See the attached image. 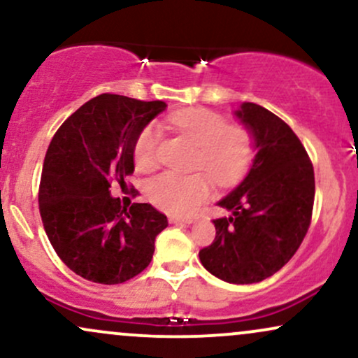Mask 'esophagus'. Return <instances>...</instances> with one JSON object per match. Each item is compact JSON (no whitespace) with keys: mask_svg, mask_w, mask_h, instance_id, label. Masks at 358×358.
Returning <instances> with one entry per match:
<instances>
[{"mask_svg":"<svg viewBox=\"0 0 358 358\" xmlns=\"http://www.w3.org/2000/svg\"><path fill=\"white\" fill-rule=\"evenodd\" d=\"M170 224H193L195 219L193 217H178V215H170L168 217Z\"/></svg>","mask_w":358,"mask_h":358,"instance_id":"1","label":"esophagus"}]
</instances>
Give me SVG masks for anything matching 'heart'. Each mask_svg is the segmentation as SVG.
Masks as SVG:
<instances>
[{"label": "heart", "mask_w": 358, "mask_h": 358, "mask_svg": "<svg viewBox=\"0 0 358 358\" xmlns=\"http://www.w3.org/2000/svg\"><path fill=\"white\" fill-rule=\"evenodd\" d=\"M168 121L199 146L193 168L205 171L217 185L236 183L252 163L254 139L250 133L242 126L227 124L220 114L208 109H187L171 114ZM159 139L162 129L158 124H148L139 133L134 143V165L139 171H151L158 165ZM204 174L166 171L155 176L148 183V200L168 213L190 212L210 193V179Z\"/></svg>", "instance_id": "heart-1"}]
</instances>
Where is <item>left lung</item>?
I'll use <instances>...</instances> for the list:
<instances>
[{
  "instance_id": "8db88e82",
  "label": "left lung",
  "mask_w": 358,
  "mask_h": 358,
  "mask_svg": "<svg viewBox=\"0 0 358 358\" xmlns=\"http://www.w3.org/2000/svg\"><path fill=\"white\" fill-rule=\"evenodd\" d=\"M234 114L252 136L256 156L245 178L217 203L231 215L213 220L215 241L199 257L222 281L250 285L278 273L301 245L315 173L305 146L276 114L254 102Z\"/></svg>"
}]
</instances>
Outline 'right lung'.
<instances>
[{
  "label": "right lung",
  "instance_id": "add662e5",
  "mask_svg": "<svg viewBox=\"0 0 358 358\" xmlns=\"http://www.w3.org/2000/svg\"><path fill=\"white\" fill-rule=\"evenodd\" d=\"M166 109L163 101L101 94L59 127L45 155L40 215L64 264L84 279L119 285L153 259L168 219L150 203L122 207L110 182L134 171V143Z\"/></svg>",
  "mask_w": 358,
  "mask_h": 358
}]
</instances>
